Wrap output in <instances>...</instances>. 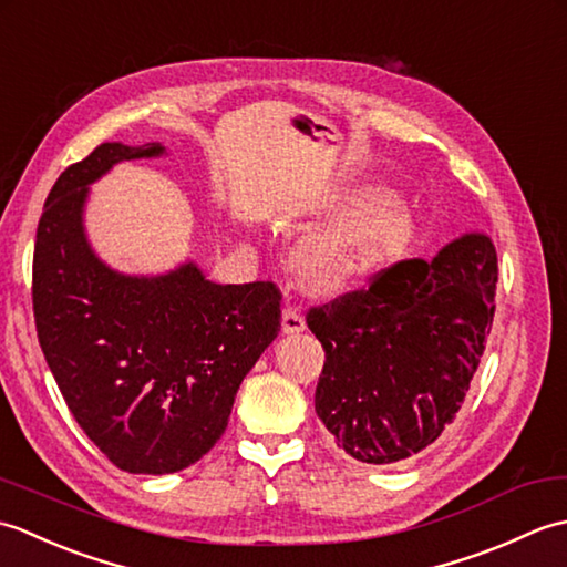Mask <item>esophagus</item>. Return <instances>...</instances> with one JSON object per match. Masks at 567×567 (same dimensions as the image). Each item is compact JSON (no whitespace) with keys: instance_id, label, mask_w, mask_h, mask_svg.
Listing matches in <instances>:
<instances>
[{"instance_id":"obj_1","label":"esophagus","mask_w":567,"mask_h":567,"mask_svg":"<svg viewBox=\"0 0 567 567\" xmlns=\"http://www.w3.org/2000/svg\"><path fill=\"white\" fill-rule=\"evenodd\" d=\"M305 317L297 307H285L282 309V333H299L305 331Z\"/></svg>"}]
</instances>
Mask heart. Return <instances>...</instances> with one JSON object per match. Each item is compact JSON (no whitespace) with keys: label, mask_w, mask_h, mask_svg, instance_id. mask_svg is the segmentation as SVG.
<instances>
[{"label":"heart","mask_w":567,"mask_h":567,"mask_svg":"<svg viewBox=\"0 0 567 567\" xmlns=\"http://www.w3.org/2000/svg\"><path fill=\"white\" fill-rule=\"evenodd\" d=\"M400 231V214L390 202H380L358 219L307 238L297 252L299 272L317 290H343L388 256Z\"/></svg>","instance_id":"1"}]
</instances>
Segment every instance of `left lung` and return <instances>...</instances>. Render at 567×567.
I'll list each match as a JSON object with an SVG mask.
<instances>
[{"label": "left lung", "mask_w": 567, "mask_h": 567, "mask_svg": "<svg viewBox=\"0 0 567 567\" xmlns=\"http://www.w3.org/2000/svg\"><path fill=\"white\" fill-rule=\"evenodd\" d=\"M497 250L483 234L431 262L406 258L368 287L309 307L323 346L315 406L333 443L360 463L424 451L455 419L495 319Z\"/></svg>", "instance_id": "1"}]
</instances>
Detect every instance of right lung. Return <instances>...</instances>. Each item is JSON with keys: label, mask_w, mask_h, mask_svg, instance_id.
<instances>
[{"label": "right lung", "mask_w": 567, "mask_h": 567, "mask_svg": "<svg viewBox=\"0 0 567 567\" xmlns=\"http://www.w3.org/2000/svg\"><path fill=\"white\" fill-rule=\"evenodd\" d=\"M161 143H102L48 192L33 248V319L68 409L126 473L197 463L228 426L238 384L280 331L275 282L216 285L197 265L161 277L106 268L87 246V185Z\"/></svg>", "instance_id": "1"}]
</instances>
